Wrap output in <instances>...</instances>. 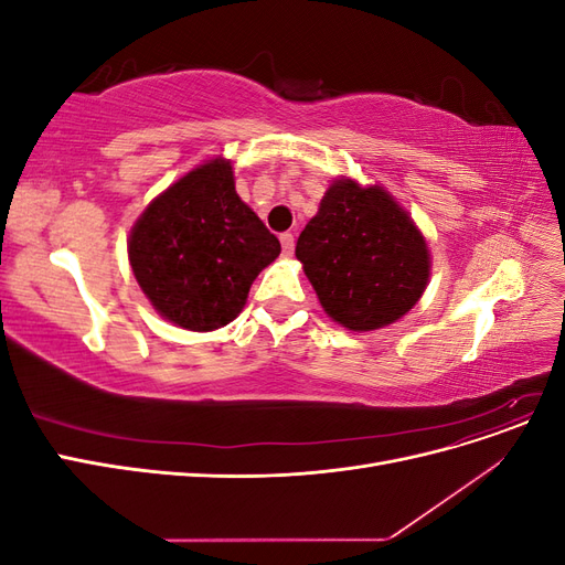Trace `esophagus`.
I'll list each match as a JSON object with an SVG mask.
<instances>
[{"label": "esophagus", "instance_id": "34e87169", "mask_svg": "<svg viewBox=\"0 0 565 565\" xmlns=\"http://www.w3.org/2000/svg\"><path fill=\"white\" fill-rule=\"evenodd\" d=\"M280 245H282V254L285 256H292V252H295V235L292 233H282L280 235Z\"/></svg>", "mask_w": 565, "mask_h": 565}]
</instances>
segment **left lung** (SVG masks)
<instances>
[{
  "instance_id": "obj_1",
  "label": "left lung",
  "mask_w": 565,
  "mask_h": 565,
  "mask_svg": "<svg viewBox=\"0 0 565 565\" xmlns=\"http://www.w3.org/2000/svg\"><path fill=\"white\" fill-rule=\"evenodd\" d=\"M297 259L322 311L351 332L403 318L431 278L422 231L384 185L341 177L297 241Z\"/></svg>"
}]
</instances>
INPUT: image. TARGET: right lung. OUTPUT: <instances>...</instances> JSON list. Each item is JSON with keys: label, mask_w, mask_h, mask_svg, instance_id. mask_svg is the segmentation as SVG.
<instances>
[{"label": "right lung", "mask_w": 565, "mask_h": 565, "mask_svg": "<svg viewBox=\"0 0 565 565\" xmlns=\"http://www.w3.org/2000/svg\"><path fill=\"white\" fill-rule=\"evenodd\" d=\"M127 252L152 309L183 330L212 332L241 316L280 243L235 193L231 160L214 158L148 204Z\"/></svg>", "instance_id": "right-lung-1"}]
</instances>
